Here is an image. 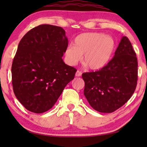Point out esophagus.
<instances>
[{"mask_svg": "<svg viewBox=\"0 0 147 147\" xmlns=\"http://www.w3.org/2000/svg\"><path fill=\"white\" fill-rule=\"evenodd\" d=\"M82 72L79 71V70H78V71H76V77H80V76H82Z\"/></svg>", "mask_w": 147, "mask_h": 147, "instance_id": "34e87169", "label": "esophagus"}]
</instances>
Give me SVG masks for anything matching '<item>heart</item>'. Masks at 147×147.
I'll return each instance as SVG.
<instances>
[{"mask_svg":"<svg viewBox=\"0 0 147 147\" xmlns=\"http://www.w3.org/2000/svg\"><path fill=\"white\" fill-rule=\"evenodd\" d=\"M116 47L114 39L104 33H84L75 38L74 45H69L64 51L65 61L75 65L83 56V61L92 70H100L111 59Z\"/></svg>","mask_w":147,"mask_h":147,"instance_id":"1","label":"heart"}]
</instances>
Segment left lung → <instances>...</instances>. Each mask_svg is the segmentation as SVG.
I'll return each mask as SVG.
<instances>
[{"mask_svg": "<svg viewBox=\"0 0 147 147\" xmlns=\"http://www.w3.org/2000/svg\"><path fill=\"white\" fill-rule=\"evenodd\" d=\"M135 51L127 37H122L114 57L102 69L82 74L84 96L100 112L111 113L131 98L138 80Z\"/></svg>", "mask_w": 147, "mask_h": 147, "instance_id": "obj_1", "label": "left lung"}]
</instances>
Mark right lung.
Instances as JSON below:
<instances>
[{"mask_svg": "<svg viewBox=\"0 0 147 147\" xmlns=\"http://www.w3.org/2000/svg\"><path fill=\"white\" fill-rule=\"evenodd\" d=\"M68 45L61 27L41 25L20 41L12 64L15 95L26 109L43 113L53 107L77 70L64 63Z\"/></svg>", "mask_w": 147, "mask_h": 147, "instance_id": "1", "label": "right lung"}]
</instances>
